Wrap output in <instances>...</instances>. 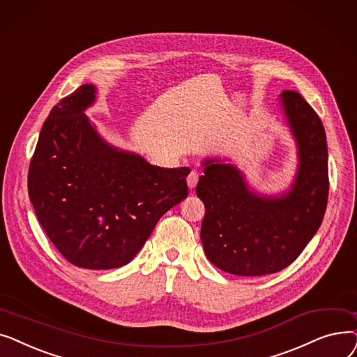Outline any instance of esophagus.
<instances>
[{
    "instance_id": "obj_1",
    "label": "esophagus",
    "mask_w": 357,
    "mask_h": 357,
    "mask_svg": "<svg viewBox=\"0 0 357 357\" xmlns=\"http://www.w3.org/2000/svg\"><path fill=\"white\" fill-rule=\"evenodd\" d=\"M197 181H199V174H197V172H192V173L188 176V185H189L190 190H193V189L196 188Z\"/></svg>"
}]
</instances>
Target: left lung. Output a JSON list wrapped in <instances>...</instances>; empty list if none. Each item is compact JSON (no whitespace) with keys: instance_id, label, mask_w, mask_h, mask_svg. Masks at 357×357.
<instances>
[{"instance_id":"left-lung-1","label":"left lung","mask_w":357,"mask_h":357,"mask_svg":"<svg viewBox=\"0 0 357 357\" xmlns=\"http://www.w3.org/2000/svg\"><path fill=\"white\" fill-rule=\"evenodd\" d=\"M286 123L296 144L298 168L289 189L261 195L244 173L220 158L202 161L196 193L206 208L200 240L209 261L236 276L276 273L294 263L317 234L328 199L326 130L296 93L280 94Z\"/></svg>"}]
</instances>
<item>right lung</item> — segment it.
I'll list each match as a JSON object with an SVG mask.
<instances>
[{"label":"right lung","mask_w":357,"mask_h":357,"mask_svg":"<svg viewBox=\"0 0 357 357\" xmlns=\"http://www.w3.org/2000/svg\"><path fill=\"white\" fill-rule=\"evenodd\" d=\"M97 89L84 84L50 110L29 168V197L39 222L75 266L128 264L158 219L189 189V167L164 168L110 145L86 112Z\"/></svg>","instance_id":"1"}]
</instances>
